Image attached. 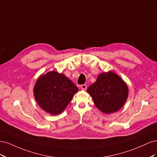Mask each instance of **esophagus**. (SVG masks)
Instances as JSON below:
<instances>
[{
    "instance_id": "esophagus-1",
    "label": "esophagus",
    "mask_w": 157,
    "mask_h": 157,
    "mask_svg": "<svg viewBox=\"0 0 157 157\" xmlns=\"http://www.w3.org/2000/svg\"><path fill=\"white\" fill-rule=\"evenodd\" d=\"M80 88H81L82 90H86L87 88V86L86 84H82L80 86Z\"/></svg>"
}]
</instances>
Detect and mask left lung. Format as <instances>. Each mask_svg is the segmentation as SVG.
I'll return each mask as SVG.
<instances>
[{"label": "left lung", "instance_id": "8db88e82", "mask_svg": "<svg viewBox=\"0 0 157 157\" xmlns=\"http://www.w3.org/2000/svg\"><path fill=\"white\" fill-rule=\"evenodd\" d=\"M128 92L126 83L111 71L101 73L96 81L87 89L95 105L105 114L115 113L121 109L127 100Z\"/></svg>", "mask_w": 157, "mask_h": 157}]
</instances>
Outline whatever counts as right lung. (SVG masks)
Listing matches in <instances>:
<instances>
[{
  "label": "right lung",
  "instance_id": "obj_1",
  "mask_svg": "<svg viewBox=\"0 0 157 157\" xmlns=\"http://www.w3.org/2000/svg\"><path fill=\"white\" fill-rule=\"evenodd\" d=\"M78 88L63 73L53 70L41 75L33 88L35 100L52 115L62 113Z\"/></svg>",
  "mask_w": 157,
  "mask_h": 157
}]
</instances>
